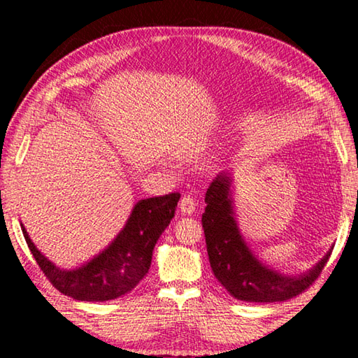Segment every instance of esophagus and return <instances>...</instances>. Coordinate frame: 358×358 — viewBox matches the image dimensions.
I'll return each mask as SVG.
<instances>
[{
    "instance_id": "obj_1",
    "label": "esophagus",
    "mask_w": 358,
    "mask_h": 358,
    "mask_svg": "<svg viewBox=\"0 0 358 358\" xmlns=\"http://www.w3.org/2000/svg\"><path fill=\"white\" fill-rule=\"evenodd\" d=\"M180 210H181V213H183V215H192L194 211H196V199L189 196V194L181 197Z\"/></svg>"
}]
</instances>
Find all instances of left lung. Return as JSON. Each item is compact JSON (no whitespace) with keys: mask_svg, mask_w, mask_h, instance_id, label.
Instances as JSON below:
<instances>
[{"mask_svg":"<svg viewBox=\"0 0 358 358\" xmlns=\"http://www.w3.org/2000/svg\"><path fill=\"white\" fill-rule=\"evenodd\" d=\"M232 178L221 173L205 194L202 227L211 270L227 292L241 301L273 303L292 299L317 280L329 260V251L310 271L299 276L281 275L254 256L234 217Z\"/></svg>","mask_w":358,"mask_h":358,"instance_id":"left-lung-1","label":"left lung"}]
</instances>
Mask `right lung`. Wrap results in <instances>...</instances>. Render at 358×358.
<instances>
[{
	"label": "right lung",
	"mask_w": 358,
	"mask_h": 358,
	"mask_svg": "<svg viewBox=\"0 0 358 358\" xmlns=\"http://www.w3.org/2000/svg\"><path fill=\"white\" fill-rule=\"evenodd\" d=\"M178 201V192L138 201L112 243L72 270L50 262L34 246L23 224L20 226L29 251L55 289L80 301H107L131 292L148 273L156 241L171 224Z\"/></svg>",
	"instance_id": "obj_1"
}]
</instances>
